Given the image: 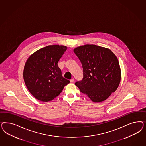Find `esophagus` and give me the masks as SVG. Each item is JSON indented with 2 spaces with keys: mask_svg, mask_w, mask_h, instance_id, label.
<instances>
[{
  "mask_svg": "<svg viewBox=\"0 0 146 146\" xmlns=\"http://www.w3.org/2000/svg\"><path fill=\"white\" fill-rule=\"evenodd\" d=\"M70 81H71V82H73L74 81V78L71 79L70 80Z\"/></svg>",
  "mask_w": 146,
  "mask_h": 146,
  "instance_id": "esophagus-1",
  "label": "esophagus"
}]
</instances>
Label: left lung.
Returning a JSON list of instances; mask_svg holds the SVG:
<instances>
[{
	"label": "left lung",
	"instance_id": "1",
	"mask_svg": "<svg viewBox=\"0 0 146 146\" xmlns=\"http://www.w3.org/2000/svg\"><path fill=\"white\" fill-rule=\"evenodd\" d=\"M83 68V78L75 84L94 102L106 100L115 92L121 79L118 60L110 50L95 45L75 48Z\"/></svg>",
	"mask_w": 146,
	"mask_h": 146
}]
</instances>
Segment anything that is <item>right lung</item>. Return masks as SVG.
<instances>
[{"label":"right lung","instance_id":"1","mask_svg":"<svg viewBox=\"0 0 146 146\" xmlns=\"http://www.w3.org/2000/svg\"><path fill=\"white\" fill-rule=\"evenodd\" d=\"M67 47L53 45L36 51L27 59L23 71L27 87L37 100L49 102L58 96L70 81L62 76L58 62Z\"/></svg>","mask_w":146,"mask_h":146}]
</instances>
